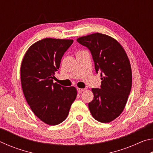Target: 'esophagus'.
<instances>
[{
	"label": "esophagus",
	"instance_id": "esophagus-1",
	"mask_svg": "<svg viewBox=\"0 0 153 153\" xmlns=\"http://www.w3.org/2000/svg\"><path fill=\"white\" fill-rule=\"evenodd\" d=\"M86 90V88H77V92H78V93H79V94H81V93H82L83 92H84Z\"/></svg>",
	"mask_w": 153,
	"mask_h": 153
}]
</instances>
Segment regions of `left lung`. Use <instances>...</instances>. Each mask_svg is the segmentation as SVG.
<instances>
[{
    "label": "left lung",
    "mask_w": 153,
    "mask_h": 153,
    "mask_svg": "<svg viewBox=\"0 0 153 153\" xmlns=\"http://www.w3.org/2000/svg\"><path fill=\"white\" fill-rule=\"evenodd\" d=\"M91 53L95 71L100 73V88H92L94 99L88 103L92 117L108 123L122 113L132 84V74L128 56L117 40L100 33L77 39Z\"/></svg>",
    "instance_id": "8db88e82"
}]
</instances>
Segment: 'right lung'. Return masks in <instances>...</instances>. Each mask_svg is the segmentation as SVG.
Here are the masks:
<instances>
[{"instance_id": "obj_1", "label": "right lung", "mask_w": 153, "mask_h": 153, "mask_svg": "<svg viewBox=\"0 0 153 153\" xmlns=\"http://www.w3.org/2000/svg\"><path fill=\"white\" fill-rule=\"evenodd\" d=\"M73 42L54 38L38 41L27 51L21 65V82L26 101L33 113L51 126L65 120L76 98V88L53 83L61 59Z\"/></svg>"}]
</instances>
